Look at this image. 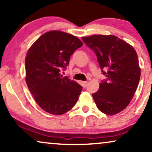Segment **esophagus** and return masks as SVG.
<instances>
[{
  "label": "esophagus",
  "mask_w": 152,
  "mask_h": 152,
  "mask_svg": "<svg viewBox=\"0 0 152 152\" xmlns=\"http://www.w3.org/2000/svg\"><path fill=\"white\" fill-rule=\"evenodd\" d=\"M87 84H88V82H82V85L83 88H86L87 86Z\"/></svg>",
  "instance_id": "1"
}]
</instances>
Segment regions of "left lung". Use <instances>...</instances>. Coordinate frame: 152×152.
Instances as JSON below:
<instances>
[{
    "label": "left lung",
    "mask_w": 152,
    "mask_h": 152,
    "mask_svg": "<svg viewBox=\"0 0 152 152\" xmlns=\"http://www.w3.org/2000/svg\"><path fill=\"white\" fill-rule=\"evenodd\" d=\"M97 56L106 79L93 93L97 109L108 115L117 114L127 107L134 97L140 77L136 50L114 35H92L82 37Z\"/></svg>",
    "instance_id": "8db88e82"
}]
</instances>
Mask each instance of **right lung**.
Instances as JSON below:
<instances>
[{
  "mask_svg": "<svg viewBox=\"0 0 152 152\" xmlns=\"http://www.w3.org/2000/svg\"><path fill=\"white\" fill-rule=\"evenodd\" d=\"M83 43L77 37L61 31H50L39 37L26 57V81L35 101L53 115L70 111L78 100L82 86L60 74L70 56Z\"/></svg>",
  "mask_w": 152,
  "mask_h": 152,
  "instance_id": "right-lung-1",
  "label": "right lung"
}]
</instances>
